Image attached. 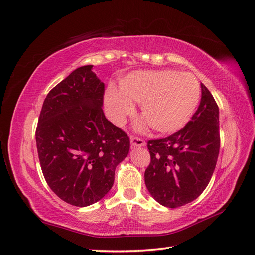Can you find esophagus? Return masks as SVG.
<instances>
[{"mask_svg": "<svg viewBox=\"0 0 255 255\" xmlns=\"http://www.w3.org/2000/svg\"><path fill=\"white\" fill-rule=\"evenodd\" d=\"M131 146L132 147H143L145 146V142L142 138H138V137H131Z\"/></svg>", "mask_w": 255, "mask_h": 255, "instance_id": "esophagus-1", "label": "esophagus"}]
</instances>
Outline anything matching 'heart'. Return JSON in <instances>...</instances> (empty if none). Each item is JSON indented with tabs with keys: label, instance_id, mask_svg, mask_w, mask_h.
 Here are the masks:
<instances>
[{
	"label": "heart",
	"instance_id": "obj_1",
	"mask_svg": "<svg viewBox=\"0 0 255 255\" xmlns=\"http://www.w3.org/2000/svg\"><path fill=\"white\" fill-rule=\"evenodd\" d=\"M120 92L110 87L105 95V106L111 120L122 123L134 111L132 103L140 104L147 126L160 134H172L182 129L193 118L201 100V86L191 73L172 70L135 71L122 78Z\"/></svg>",
	"mask_w": 255,
	"mask_h": 255
}]
</instances>
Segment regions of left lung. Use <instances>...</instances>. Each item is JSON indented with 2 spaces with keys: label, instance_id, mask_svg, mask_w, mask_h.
I'll use <instances>...</instances> for the list:
<instances>
[{
  "label": "left lung",
  "instance_id": "obj_1",
  "mask_svg": "<svg viewBox=\"0 0 255 255\" xmlns=\"http://www.w3.org/2000/svg\"><path fill=\"white\" fill-rule=\"evenodd\" d=\"M199 108L186 126L170 136L149 140L150 163L145 184L162 206L175 208L197 199L209 183L219 154V109L201 84Z\"/></svg>",
  "mask_w": 255,
  "mask_h": 255
}]
</instances>
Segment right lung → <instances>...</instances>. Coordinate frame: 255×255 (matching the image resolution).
Instances as JSON below:
<instances>
[{"label": "right lung", "instance_id": "right-lung-1", "mask_svg": "<svg viewBox=\"0 0 255 255\" xmlns=\"http://www.w3.org/2000/svg\"><path fill=\"white\" fill-rule=\"evenodd\" d=\"M105 84L93 65L81 66L50 90L36 129L39 161L61 200L85 207L100 201L115 182L129 138L103 110Z\"/></svg>", "mask_w": 255, "mask_h": 255}]
</instances>
